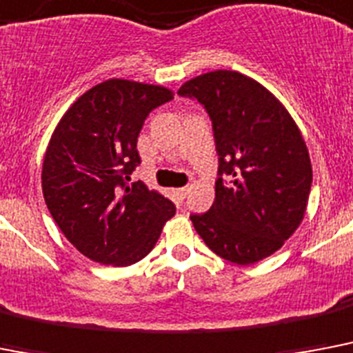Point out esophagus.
<instances>
[{"label":"esophagus","instance_id":"esophagus-1","mask_svg":"<svg viewBox=\"0 0 353 353\" xmlns=\"http://www.w3.org/2000/svg\"><path fill=\"white\" fill-rule=\"evenodd\" d=\"M186 194H188V186H183V188H177L176 190V196L179 201H183V199H185Z\"/></svg>","mask_w":353,"mask_h":353}]
</instances>
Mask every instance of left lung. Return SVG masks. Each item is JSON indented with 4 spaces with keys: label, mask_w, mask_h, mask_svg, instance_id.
<instances>
[{
    "label": "left lung",
    "mask_w": 353,
    "mask_h": 353,
    "mask_svg": "<svg viewBox=\"0 0 353 353\" xmlns=\"http://www.w3.org/2000/svg\"><path fill=\"white\" fill-rule=\"evenodd\" d=\"M177 94L205 107L219 156L216 199L192 214L194 228L236 265L272 256L297 230L310 196V156L296 121L270 90L234 70L194 77Z\"/></svg>",
    "instance_id": "left-lung-1"
}]
</instances>
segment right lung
I'll return each mask as SVG.
<instances>
[{
  "mask_svg": "<svg viewBox=\"0 0 353 353\" xmlns=\"http://www.w3.org/2000/svg\"><path fill=\"white\" fill-rule=\"evenodd\" d=\"M174 99L159 85L108 79L83 94L57 123L41 185L59 230L88 259L128 266L154 248L176 206L130 174L137 136L154 108Z\"/></svg>",
  "mask_w": 353,
  "mask_h": 353,
  "instance_id": "obj_1",
  "label": "right lung"
}]
</instances>
